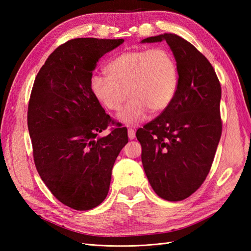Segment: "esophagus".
I'll return each mask as SVG.
<instances>
[{
  "mask_svg": "<svg viewBox=\"0 0 251 251\" xmlns=\"http://www.w3.org/2000/svg\"><path fill=\"white\" fill-rule=\"evenodd\" d=\"M127 136H128V139H130V140L135 139V137H136V132H135L134 128H128Z\"/></svg>",
  "mask_w": 251,
  "mask_h": 251,
  "instance_id": "obj_1",
  "label": "esophagus"
}]
</instances>
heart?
Masks as SVG:
<instances>
[{
	"instance_id": "1",
	"label": "heart",
	"mask_w": 251,
	"mask_h": 251,
	"mask_svg": "<svg viewBox=\"0 0 251 251\" xmlns=\"http://www.w3.org/2000/svg\"><path fill=\"white\" fill-rule=\"evenodd\" d=\"M108 76L94 74L90 80L93 95L103 107L118 111V120L135 126L146 119L148 112L157 114L169 107L176 94L178 69L169 51L138 49L121 53L105 68Z\"/></svg>"
}]
</instances>
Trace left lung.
Instances as JSON below:
<instances>
[{"instance_id": "obj_1", "label": "left lung", "mask_w": 251, "mask_h": 251, "mask_svg": "<svg viewBox=\"0 0 251 251\" xmlns=\"http://www.w3.org/2000/svg\"><path fill=\"white\" fill-rule=\"evenodd\" d=\"M165 41L176 59L178 86L161 115L138 128L141 161L154 192L168 201L186 199L207 177L222 133L220 86L214 68L182 37L164 33L141 43Z\"/></svg>"}]
</instances>
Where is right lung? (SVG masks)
Segmentation results:
<instances>
[{"mask_svg":"<svg viewBox=\"0 0 251 251\" xmlns=\"http://www.w3.org/2000/svg\"><path fill=\"white\" fill-rule=\"evenodd\" d=\"M124 42L68 41L51 53L33 83L27 121L36 170L53 196L73 209H92L105 199L113 165L128 141L126 127L98 136L111 118L90 87L98 59Z\"/></svg>","mask_w":251,"mask_h":251,"instance_id":"add662e5","label":"right lung"}]
</instances>
